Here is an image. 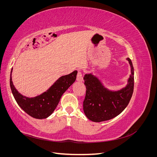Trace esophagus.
Wrapping results in <instances>:
<instances>
[{
    "instance_id": "esophagus-1",
    "label": "esophagus",
    "mask_w": 157,
    "mask_h": 157,
    "mask_svg": "<svg viewBox=\"0 0 157 157\" xmlns=\"http://www.w3.org/2000/svg\"><path fill=\"white\" fill-rule=\"evenodd\" d=\"M77 81H80V82H82L83 81L82 74L81 73V71H80V70L78 71L77 76Z\"/></svg>"
}]
</instances>
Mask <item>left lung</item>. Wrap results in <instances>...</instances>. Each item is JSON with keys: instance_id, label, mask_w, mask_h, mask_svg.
<instances>
[{"instance_id": "8db88e82", "label": "left lung", "mask_w": 157, "mask_h": 157, "mask_svg": "<svg viewBox=\"0 0 157 157\" xmlns=\"http://www.w3.org/2000/svg\"><path fill=\"white\" fill-rule=\"evenodd\" d=\"M126 59L130 65L131 74L125 87L120 90L108 89L92 73L84 75L86 92L83 110L89 120L99 122L112 119L121 114L128 105L134 92V71L131 59L128 58Z\"/></svg>"}]
</instances>
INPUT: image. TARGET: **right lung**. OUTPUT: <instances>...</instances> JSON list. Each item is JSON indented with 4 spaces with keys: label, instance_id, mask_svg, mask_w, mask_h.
<instances>
[{
    "label": "right lung",
    "instance_id": "right-lung-1",
    "mask_svg": "<svg viewBox=\"0 0 157 157\" xmlns=\"http://www.w3.org/2000/svg\"><path fill=\"white\" fill-rule=\"evenodd\" d=\"M12 68L10 85L13 96L17 103L31 117L37 119H44L51 115L56 108L63 93L72 85L77 78V71L61 76L46 92L35 97H27L19 92L14 86L12 78Z\"/></svg>",
    "mask_w": 157,
    "mask_h": 157
}]
</instances>
